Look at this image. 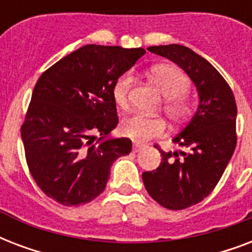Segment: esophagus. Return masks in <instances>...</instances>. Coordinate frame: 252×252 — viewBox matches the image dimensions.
I'll return each mask as SVG.
<instances>
[{
	"label": "esophagus",
	"mask_w": 252,
	"mask_h": 252,
	"mask_svg": "<svg viewBox=\"0 0 252 252\" xmlns=\"http://www.w3.org/2000/svg\"><path fill=\"white\" fill-rule=\"evenodd\" d=\"M144 148H145V145H144V144H141V142H134L133 144V152H136V153H137V152H140L141 149H144Z\"/></svg>",
	"instance_id": "esophagus-1"
}]
</instances>
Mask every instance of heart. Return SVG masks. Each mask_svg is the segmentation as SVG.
I'll return each instance as SVG.
<instances>
[{"instance_id":"obj_1","label":"heart","mask_w":252,"mask_h":252,"mask_svg":"<svg viewBox=\"0 0 252 252\" xmlns=\"http://www.w3.org/2000/svg\"><path fill=\"white\" fill-rule=\"evenodd\" d=\"M152 77L167 100L165 111L172 120H182L191 112V104L183 94L187 93L189 82L187 76L179 68L171 65H158L152 69ZM133 82L129 73L123 74L116 80L112 89L115 102L120 107H126L128 95ZM166 124L161 118L134 114L126 119L122 126V133L136 142H146L165 132Z\"/></svg>"}]
</instances>
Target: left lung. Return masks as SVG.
Segmentation results:
<instances>
[{
	"instance_id": "left-lung-1",
	"label": "left lung",
	"mask_w": 252,
	"mask_h": 252,
	"mask_svg": "<svg viewBox=\"0 0 252 252\" xmlns=\"http://www.w3.org/2000/svg\"><path fill=\"white\" fill-rule=\"evenodd\" d=\"M148 51L182 68L195 85L199 106L172 141L186 150L163 152L156 170L142 180L162 207L180 211L200 203L221 179L237 145V104L230 86L217 69L192 49L179 44L153 45Z\"/></svg>"
}]
</instances>
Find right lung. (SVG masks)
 <instances>
[{
  "label": "right lung",
  "instance_id": "add662e5",
  "mask_svg": "<svg viewBox=\"0 0 252 252\" xmlns=\"http://www.w3.org/2000/svg\"><path fill=\"white\" fill-rule=\"evenodd\" d=\"M142 55L84 45L37 80L21 136L33 180L59 204L90 203L104 191L114 161L130 153L129 138L110 136L119 122L112 89Z\"/></svg>",
  "mask_w": 252,
  "mask_h": 252
}]
</instances>
